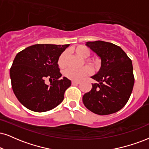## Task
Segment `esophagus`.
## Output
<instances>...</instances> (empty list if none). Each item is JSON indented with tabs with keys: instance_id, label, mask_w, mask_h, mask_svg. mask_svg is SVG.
<instances>
[{
	"instance_id": "esophagus-1",
	"label": "esophagus",
	"mask_w": 149,
	"mask_h": 149,
	"mask_svg": "<svg viewBox=\"0 0 149 149\" xmlns=\"http://www.w3.org/2000/svg\"><path fill=\"white\" fill-rule=\"evenodd\" d=\"M80 83V82L79 81H72V84H79Z\"/></svg>"
}]
</instances>
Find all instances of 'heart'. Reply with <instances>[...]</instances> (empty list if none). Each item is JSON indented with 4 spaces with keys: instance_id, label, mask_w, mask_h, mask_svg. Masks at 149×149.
<instances>
[{
    "instance_id": "b5f03b06",
    "label": "heart",
    "mask_w": 149,
    "mask_h": 149,
    "mask_svg": "<svg viewBox=\"0 0 149 149\" xmlns=\"http://www.w3.org/2000/svg\"><path fill=\"white\" fill-rule=\"evenodd\" d=\"M72 51L75 54H76L77 55L80 56L82 58H86L91 55V51L89 49L85 46H83V45H78V46L73 47ZM66 63H67V55H66V53L64 52L58 58V64L61 68H63L66 66ZM86 63L89 65H91L93 69H98L100 65V63L98 59H88L86 61ZM91 73V67H88V66H85V67L78 69L73 68L67 69L65 71V76L71 80L78 81L82 80V78L88 76Z\"/></svg>"
}]
</instances>
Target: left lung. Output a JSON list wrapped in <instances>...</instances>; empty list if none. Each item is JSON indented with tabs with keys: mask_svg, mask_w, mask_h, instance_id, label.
Listing matches in <instances>:
<instances>
[{
	"mask_svg": "<svg viewBox=\"0 0 149 149\" xmlns=\"http://www.w3.org/2000/svg\"><path fill=\"white\" fill-rule=\"evenodd\" d=\"M86 46L101 59V67L91 78V90L82 97L86 108L94 113L104 116L118 112L129 100L134 85L132 61L118 45L97 40Z\"/></svg>",
	"mask_w": 149,
	"mask_h": 149,
	"instance_id": "obj_1",
	"label": "left lung"
}]
</instances>
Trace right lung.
Wrapping results in <instances>:
<instances>
[{
    "instance_id": "obj_1",
    "label": "right lung",
    "mask_w": 149,
    "mask_h": 149,
    "mask_svg": "<svg viewBox=\"0 0 149 149\" xmlns=\"http://www.w3.org/2000/svg\"><path fill=\"white\" fill-rule=\"evenodd\" d=\"M69 45L37 44L15 57L10 69L13 91L21 104L35 112H45L58 106L71 82L61 78L58 61ZM47 77L50 86L44 83Z\"/></svg>"
}]
</instances>
